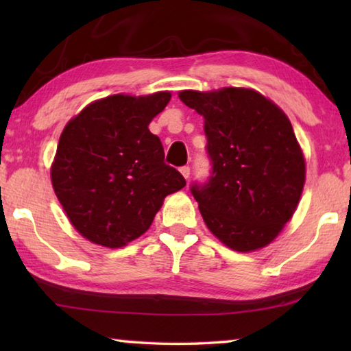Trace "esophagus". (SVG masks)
I'll return each mask as SVG.
<instances>
[{
  "label": "esophagus",
  "instance_id": "1",
  "mask_svg": "<svg viewBox=\"0 0 351 351\" xmlns=\"http://www.w3.org/2000/svg\"><path fill=\"white\" fill-rule=\"evenodd\" d=\"M180 171H181V175L186 178V180H189V178H190V167H189V165H184V167L180 169Z\"/></svg>",
  "mask_w": 351,
  "mask_h": 351
}]
</instances>
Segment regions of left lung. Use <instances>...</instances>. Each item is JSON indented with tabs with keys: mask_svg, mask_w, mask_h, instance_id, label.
Masks as SVG:
<instances>
[{
	"mask_svg": "<svg viewBox=\"0 0 351 351\" xmlns=\"http://www.w3.org/2000/svg\"><path fill=\"white\" fill-rule=\"evenodd\" d=\"M204 117L212 173L192 184L201 215L226 246L251 252L280 234L299 204L305 159L287 114L249 88L181 91Z\"/></svg>",
	"mask_w": 351,
	"mask_h": 351,
	"instance_id": "left-lung-1",
	"label": "left lung"
}]
</instances>
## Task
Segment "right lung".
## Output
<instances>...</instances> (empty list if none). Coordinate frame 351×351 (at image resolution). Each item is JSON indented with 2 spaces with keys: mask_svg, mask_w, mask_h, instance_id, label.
I'll list each match as a JSON object with an SVG mask.
<instances>
[{
  "mask_svg": "<svg viewBox=\"0 0 351 351\" xmlns=\"http://www.w3.org/2000/svg\"><path fill=\"white\" fill-rule=\"evenodd\" d=\"M171 94H114L85 106L66 123L51 167L52 187L77 232L122 247L150 228L164 198L186 186L164 162L148 123Z\"/></svg>",
  "mask_w": 351,
  "mask_h": 351,
  "instance_id": "1",
  "label": "right lung"
}]
</instances>
